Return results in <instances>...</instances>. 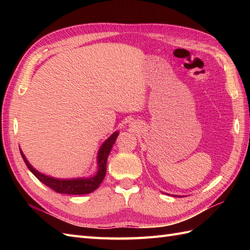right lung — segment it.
<instances>
[{
    "mask_svg": "<svg viewBox=\"0 0 250 250\" xmlns=\"http://www.w3.org/2000/svg\"><path fill=\"white\" fill-rule=\"evenodd\" d=\"M118 136V132H115L111 134L110 137L104 142V144L101 146L99 155H98V166L99 171L92 177L89 178H77V179H57L52 178L46 175L37 172L35 168L31 167V164L26 160L23 152L20 150L21 157L23 158V161L30 171L34 174V176L40 180V182L46 185L47 187L51 188L58 193H65V194H87L91 193L95 189L99 188L101 183L103 182L106 174V163H107V158L109 152L115 144V141Z\"/></svg>",
    "mask_w": 250,
    "mask_h": 250,
    "instance_id": "1",
    "label": "right lung"
}]
</instances>
